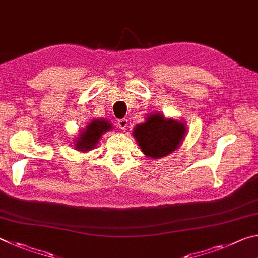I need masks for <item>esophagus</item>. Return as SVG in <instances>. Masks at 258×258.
I'll return each mask as SVG.
<instances>
[{
	"label": "esophagus",
	"instance_id": "34e87169",
	"mask_svg": "<svg viewBox=\"0 0 258 258\" xmlns=\"http://www.w3.org/2000/svg\"><path fill=\"white\" fill-rule=\"evenodd\" d=\"M118 126H119V128L120 130H126L127 128V126H128V120L126 119V118H123V119H119L118 120Z\"/></svg>",
	"mask_w": 258,
	"mask_h": 258
}]
</instances>
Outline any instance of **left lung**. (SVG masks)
Listing matches in <instances>:
<instances>
[{
  "label": "left lung",
  "instance_id": "obj_1",
  "mask_svg": "<svg viewBox=\"0 0 258 258\" xmlns=\"http://www.w3.org/2000/svg\"><path fill=\"white\" fill-rule=\"evenodd\" d=\"M186 131L185 121L166 118L163 112H151L142 124L135 126L132 135L146 157L159 159L178 149Z\"/></svg>",
  "mask_w": 258,
  "mask_h": 258
}]
</instances>
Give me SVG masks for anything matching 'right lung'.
<instances>
[{
  "instance_id": "add662e5",
  "label": "right lung",
  "mask_w": 258,
  "mask_h": 258,
  "mask_svg": "<svg viewBox=\"0 0 258 258\" xmlns=\"http://www.w3.org/2000/svg\"><path fill=\"white\" fill-rule=\"evenodd\" d=\"M112 128V124L104 118H94L90 120L85 128H83L73 140L74 149L80 152L93 150L98 146L102 135Z\"/></svg>"
}]
</instances>
